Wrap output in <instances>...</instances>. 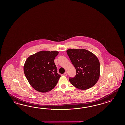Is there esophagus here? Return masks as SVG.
I'll return each instance as SVG.
<instances>
[{"instance_id": "obj_1", "label": "esophagus", "mask_w": 125, "mask_h": 125, "mask_svg": "<svg viewBox=\"0 0 125 125\" xmlns=\"http://www.w3.org/2000/svg\"><path fill=\"white\" fill-rule=\"evenodd\" d=\"M64 76H67V72H64Z\"/></svg>"}]
</instances>
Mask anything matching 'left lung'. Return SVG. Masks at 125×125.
<instances>
[{"instance_id": "1", "label": "left lung", "mask_w": 125, "mask_h": 125, "mask_svg": "<svg viewBox=\"0 0 125 125\" xmlns=\"http://www.w3.org/2000/svg\"><path fill=\"white\" fill-rule=\"evenodd\" d=\"M68 56L76 70V75L69 81L75 87L86 90L93 87L100 76V63L93 53L85 49H69Z\"/></svg>"}]
</instances>
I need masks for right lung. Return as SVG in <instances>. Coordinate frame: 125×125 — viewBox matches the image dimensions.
Masks as SVG:
<instances>
[{
	"label": "right lung",
	"instance_id": "add662e5",
	"mask_svg": "<svg viewBox=\"0 0 125 125\" xmlns=\"http://www.w3.org/2000/svg\"><path fill=\"white\" fill-rule=\"evenodd\" d=\"M58 53L56 51H41L27 59L24 72L29 83L36 90L46 93L56 85L61 76L54 62Z\"/></svg>",
	"mask_w": 125,
	"mask_h": 125
}]
</instances>
